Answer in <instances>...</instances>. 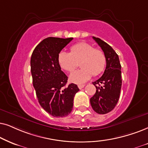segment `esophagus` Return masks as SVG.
Segmentation results:
<instances>
[{"instance_id": "obj_1", "label": "esophagus", "mask_w": 148, "mask_h": 148, "mask_svg": "<svg viewBox=\"0 0 148 148\" xmlns=\"http://www.w3.org/2000/svg\"><path fill=\"white\" fill-rule=\"evenodd\" d=\"M85 86L84 85V84H78V87L80 88V89H81V88H84V86Z\"/></svg>"}]
</instances>
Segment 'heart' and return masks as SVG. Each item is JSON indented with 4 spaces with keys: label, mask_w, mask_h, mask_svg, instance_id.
Segmentation results:
<instances>
[{
    "label": "heart",
    "mask_w": 148,
    "mask_h": 148,
    "mask_svg": "<svg viewBox=\"0 0 148 148\" xmlns=\"http://www.w3.org/2000/svg\"><path fill=\"white\" fill-rule=\"evenodd\" d=\"M58 60L60 66L71 72L81 62L80 70L70 75V80L76 84H82L93 76H97L104 70L106 66V56L103 50L95 48L87 42H79L71 47L70 53L61 51Z\"/></svg>",
    "instance_id": "obj_1"
}]
</instances>
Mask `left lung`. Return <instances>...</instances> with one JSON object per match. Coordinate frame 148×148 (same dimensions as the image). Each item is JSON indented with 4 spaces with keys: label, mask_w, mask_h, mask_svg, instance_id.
Returning a JSON list of instances; mask_svg holds the SVG:
<instances>
[{
    "label": "left lung",
    "mask_w": 148,
    "mask_h": 148,
    "mask_svg": "<svg viewBox=\"0 0 148 148\" xmlns=\"http://www.w3.org/2000/svg\"><path fill=\"white\" fill-rule=\"evenodd\" d=\"M92 38L105 53L107 62L103 75L92 82L96 92L90 102L95 112L105 114L111 112L119 101L122 86L121 65L119 56L108 43L95 36Z\"/></svg>",
    "instance_id": "obj_1"
}]
</instances>
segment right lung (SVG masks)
<instances>
[{
  "label": "right lung",
  "instance_id": "add662e5",
  "mask_svg": "<svg viewBox=\"0 0 148 148\" xmlns=\"http://www.w3.org/2000/svg\"><path fill=\"white\" fill-rule=\"evenodd\" d=\"M73 38L49 37L36 47L31 56L33 86L38 102L47 113L54 117H64L71 113L75 94L79 88L75 84H66L68 76L61 70L58 56Z\"/></svg>",
  "mask_w": 148,
  "mask_h": 148
}]
</instances>
